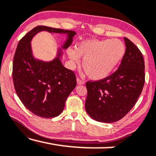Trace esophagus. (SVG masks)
Returning a JSON list of instances; mask_svg holds the SVG:
<instances>
[{
    "label": "esophagus",
    "mask_w": 156,
    "mask_h": 156,
    "mask_svg": "<svg viewBox=\"0 0 156 156\" xmlns=\"http://www.w3.org/2000/svg\"><path fill=\"white\" fill-rule=\"evenodd\" d=\"M76 82H77V84H80V85L84 84V81H83V80H82V79H80V78H77V79H76Z\"/></svg>",
    "instance_id": "1"
}]
</instances>
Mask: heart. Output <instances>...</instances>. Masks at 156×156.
Listing matches in <instances>:
<instances>
[{
    "label": "heart",
    "mask_w": 156,
    "mask_h": 156,
    "mask_svg": "<svg viewBox=\"0 0 156 156\" xmlns=\"http://www.w3.org/2000/svg\"><path fill=\"white\" fill-rule=\"evenodd\" d=\"M124 52V45L120 40H89L80 42L74 50L69 49L67 54L75 63L82 57V66L87 76L99 80L112 73Z\"/></svg>",
    "instance_id": "heart-1"
}]
</instances>
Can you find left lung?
<instances>
[{
    "label": "left lung",
    "mask_w": 156,
    "mask_h": 156,
    "mask_svg": "<svg viewBox=\"0 0 156 156\" xmlns=\"http://www.w3.org/2000/svg\"><path fill=\"white\" fill-rule=\"evenodd\" d=\"M125 54L116 71L106 78L86 83L85 108L100 122L113 123L124 117L135 105L145 82V64L139 49L124 37Z\"/></svg>",
    "instance_id": "obj_1"
}]
</instances>
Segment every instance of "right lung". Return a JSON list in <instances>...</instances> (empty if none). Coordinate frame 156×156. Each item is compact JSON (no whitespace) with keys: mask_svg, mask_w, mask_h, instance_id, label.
Here are the masks:
<instances>
[{"mask_svg":"<svg viewBox=\"0 0 156 156\" xmlns=\"http://www.w3.org/2000/svg\"><path fill=\"white\" fill-rule=\"evenodd\" d=\"M66 33L62 48L71 45L76 33L72 30L39 25L28 32L18 44L12 62V80L19 99L34 114L54 118L62 112L68 96L76 85V75L62 64L59 52L52 61L42 62L33 56L30 42L40 31Z\"/></svg>","mask_w":156,"mask_h":156,"instance_id":"add662e5","label":"right lung"}]
</instances>
